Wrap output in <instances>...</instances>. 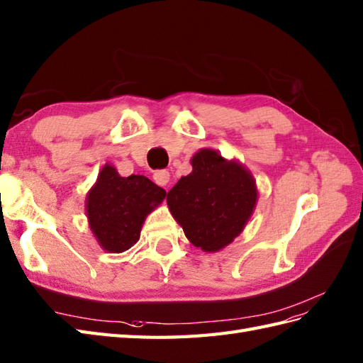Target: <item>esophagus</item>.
Returning <instances> with one entry per match:
<instances>
[{
    "label": "esophagus",
    "mask_w": 363,
    "mask_h": 363,
    "mask_svg": "<svg viewBox=\"0 0 363 363\" xmlns=\"http://www.w3.org/2000/svg\"><path fill=\"white\" fill-rule=\"evenodd\" d=\"M154 182L157 184H160V186H166V184L169 183V172L164 171V169L154 172Z\"/></svg>",
    "instance_id": "34e87169"
}]
</instances>
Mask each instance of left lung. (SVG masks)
<instances>
[{
	"instance_id": "left-lung-1",
	"label": "left lung",
	"mask_w": 363,
	"mask_h": 363,
	"mask_svg": "<svg viewBox=\"0 0 363 363\" xmlns=\"http://www.w3.org/2000/svg\"><path fill=\"white\" fill-rule=\"evenodd\" d=\"M167 206L188 240L203 251L225 248L251 217L257 189L245 167L212 149L192 158V172L167 192Z\"/></svg>"
}]
</instances>
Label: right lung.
<instances>
[{
  "label": "right lung",
  "instance_id": "obj_1",
  "mask_svg": "<svg viewBox=\"0 0 363 363\" xmlns=\"http://www.w3.org/2000/svg\"><path fill=\"white\" fill-rule=\"evenodd\" d=\"M166 191L145 175L120 177L106 164L87 196V218L96 240L109 252H123L140 238L146 216Z\"/></svg>",
  "mask_w": 363,
  "mask_h": 363
}]
</instances>
